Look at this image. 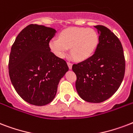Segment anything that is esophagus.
I'll return each mask as SVG.
<instances>
[{
	"mask_svg": "<svg viewBox=\"0 0 133 133\" xmlns=\"http://www.w3.org/2000/svg\"><path fill=\"white\" fill-rule=\"evenodd\" d=\"M68 65L69 68L72 69V64L70 62H68Z\"/></svg>",
	"mask_w": 133,
	"mask_h": 133,
	"instance_id": "obj_1",
	"label": "esophagus"
}]
</instances>
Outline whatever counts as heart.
I'll list each match as a JSON object with an SVG mask.
<instances>
[{"label":"heart","instance_id":"1","mask_svg":"<svg viewBox=\"0 0 133 133\" xmlns=\"http://www.w3.org/2000/svg\"><path fill=\"white\" fill-rule=\"evenodd\" d=\"M98 43V35L92 29L72 28L63 30L59 38L50 41L49 46L56 56L63 58L71 48V52L78 61L87 59L92 54Z\"/></svg>","mask_w":133,"mask_h":133}]
</instances>
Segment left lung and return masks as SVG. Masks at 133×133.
Segmentation results:
<instances>
[{
  "label": "left lung",
  "mask_w": 133,
  "mask_h": 133,
  "mask_svg": "<svg viewBox=\"0 0 133 133\" xmlns=\"http://www.w3.org/2000/svg\"><path fill=\"white\" fill-rule=\"evenodd\" d=\"M99 43L92 56L72 65L76 89L83 100L101 103L119 88L125 74L123 47L117 36L105 26L96 25Z\"/></svg>",
  "instance_id": "obj_1"
}]
</instances>
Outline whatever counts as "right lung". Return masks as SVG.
Instances as JSON below:
<instances>
[{
    "label": "right lung",
    "mask_w": 133,
    "mask_h": 133,
    "mask_svg": "<svg viewBox=\"0 0 133 133\" xmlns=\"http://www.w3.org/2000/svg\"><path fill=\"white\" fill-rule=\"evenodd\" d=\"M56 31L31 24L20 32L11 48L9 75L14 88L26 102L47 105L56 96L61 79L68 71L65 61L50 51Z\"/></svg>",
    "instance_id": "add662e5"
}]
</instances>
